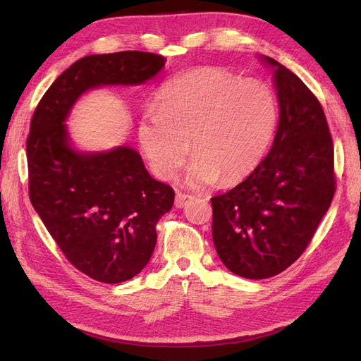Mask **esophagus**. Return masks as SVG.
Masks as SVG:
<instances>
[{
	"instance_id": "1",
	"label": "esophagus",
	"mask_w": 361,
	"mask_h": 361,
	"mask_svg": "<svg viewBox=\"0 0 361 361\" xmlns=\"http://www.w3.org/2000/svg\"><path fill=\"white\" fill-rule=\"evenodd\" d=\"M194 197V195L191 194H185L182 191L176 192V199H174V204H176V207H183L185 203H187L188 200H191Z\"/></svg>"
}]
</instances>
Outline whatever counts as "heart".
Returning <instances> with one entry per match:
<instances>
[{
	"mask_svg": "<svg viewBox=\"0 0 361 361\" xmlns=\"http://www.w3.org/2000/svg\"><path fill=\"white\" fill-rule=\"evenodd\" d=\"M276 123V97L267 84L223 68H197L164 87L158 106L141 114L138 137L159 178L178 173L191 141L188 183L228 185L259 166Z\"/></svg>",
	"mask_w": 361,
	"mask_h": 361,
	"instance_id": "heart-1",
	"label": "heart"
}]
</instances>
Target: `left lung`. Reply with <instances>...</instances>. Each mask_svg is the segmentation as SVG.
Returning a JSON list of instances; mask_svg holds the SVG:
<instances>
[{
  "instance_id": "1",
  "label": "left lung",
  "mask_w": 361,
  "mask_h": 361,
  "mask_svg": "<svg viewBox=\"0 0 361 361\" xmlns=\"http://www.w3.org/2000/svg\"><path fill=\"white\" fill-rule=\"evenodd\" d=\"M280 116L274 143L250 176L215 195L212 239L223 264L251 280L280 274L310 244L336 191L334 147L322 105L274 59Z\"/></svg>"
}]
</instances>
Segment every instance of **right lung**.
Instances as JSON below:
<instances>
[{"instance_id": "add662e5", "label": "right lung", "mask_w": 361, "mask_h": 361, "mask_svg": "<svg viewBox=\"0 0 361 361\" xmlns=\"http://www.w3.org/2000/svg\"><path fill=\"white\" fill-rule=\"evenodd\" d=\"M164 64L162 56L143 51L87 56L52 82L30 123L31 204L71 264L110 285L133 279L147 265L157 223L171 209L174 191L150 178L134 149L73 150L64 120L89 89L143 84Z\"/></svg>"}]
</instances>
